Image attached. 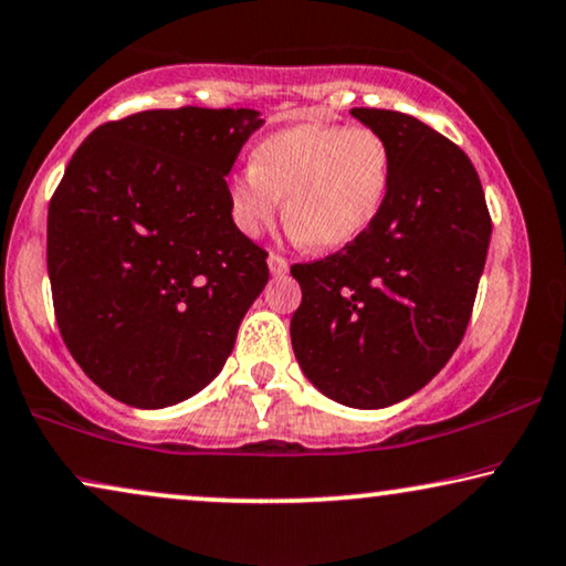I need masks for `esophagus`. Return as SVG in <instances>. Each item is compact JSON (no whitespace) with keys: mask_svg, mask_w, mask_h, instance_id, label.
I'll list each match as a JSON object with an SVG mask.
<instances>
[{"mask_svg":"<svg viewBox=\"0 0 566 566\" xmlns=\"http://www.w3.org/2000/svg\"><path fill=\"white\" fill-rule=\"evenodd\" d=\"M268 268L275 277H283L285 273H289V262H285L281 254H270L268 256Z\"/></svg>","mask_w":566,"mask_h":566,"instance_id":"esophagus-1","label":"esophagus"}]
</instances>
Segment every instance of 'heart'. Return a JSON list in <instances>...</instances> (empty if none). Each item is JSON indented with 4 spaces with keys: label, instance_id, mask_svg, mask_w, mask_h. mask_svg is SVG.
Returning a JSON list of instances; mask_svg holds the SVG:
<instances>
[{
    "label": "heart",
    "instance_id": "b5f03b06",
    "mask_svg": "<svg viewBox=\"0 0 566 566\" xmlns=\"http://www.w3.org/2000/svg\"><path fill=\"white\" fill-rule=\"evenodd\" d=\"M392 181V153L366 127L296 124L254 145L252 160L229 181V210L244 237H260L283 216L293 239L337 249L377 220Z\"/></svg>",
    "mask_w": 566,
    "mask_h": 566
}]
</instances>
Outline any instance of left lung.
I'll return each mask as SVG.
<instances>
[{
  "instance_id": "8db88e82",
  "label": "left lung",
  "mask_w": 566,
  "mask_h": 566,
  "mask_svg": "<svg viewBox=\"0 0 566 566\" xmlns=\"http://www.w3.org/2000/svg\"><path fill=\"white\" fill-rule=\"evenodd\" d=\"M350 114L385 137L390 192L361 237L291 268L301 285L291 343L322 395L377 410L429 385L460 346L486 265L491 218L479 174L458 145L416 116Z\"/></svg>"
}]
</instances>
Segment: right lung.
Wrapping results in <instances>:
<instances>
[{"mask_svg":"<svg viewBox=\"0 0 566 566\" xmlns=\"http://www.w3.org/2000/svg\"><path fill=\"white\" fill-rule=\"evenodd\" d=\"M254 108H158L93 129L49 205L56 325L83 371L132 408L208 387L268 283L226 176Z\"/></svg>","mask_w":566,"mask_h":566,"instance_id":"1","label":"right lung"}]
</instances>
